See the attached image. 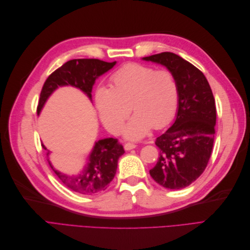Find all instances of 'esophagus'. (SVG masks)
I'll return each instance as SVG.
<instances>
[{
	"instance_id": "obj_1",
	"label": "esophagus",
	"mask_w": 250,
	"mask_h": 250,
	"mask_svg": "<svg viewBox=\"0 0 250 250\" xmlns=\"http://www.w3.org/2000/svg\"><path fill=\"white\" fill-rule=\"evenodd\" d=\"M135 147H137V145H134V144H132V143H126L125 145H124V148H125V150H127V151H129V150H131V149H134Z\"/></svg>"
}]
</instances>
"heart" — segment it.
<instances>
[{
  "instance_id": "b5f03b06",
  "label": "heart",
  "mask_w": 250,
  "mask_h": 250,
  "mask_svg": "<svg viewBox=\"0 0 250 250\" xmlns=\"http://www.w3.org/2000/svg\"><path fill=\"white\" fill-rule=\"evenodd\" d=\"M110 81L111 87L101 86L95 95L100 119L110 132L121 131L131 108L135 115L124 129L131 140L145 137L152 127L162 129L175 117L179 84L171 71L132 62L117 70Z\"/></svg>"
}]
</instances>
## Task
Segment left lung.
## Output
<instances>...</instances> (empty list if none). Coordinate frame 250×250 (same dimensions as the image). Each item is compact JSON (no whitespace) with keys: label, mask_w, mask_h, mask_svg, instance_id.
I'll list each match as a JSON object with an SVG mask.
<instances>
[{"label":"left lung","mask_w":250,"mask_h":250,"mask_svg":"<svg viewBox=\"0 0 250 250\" xmlns=\"http://www.w3.org/2000/svg\"><path fill=\"white\" fill-rule=\"evenodd\" d=\"M143 59L165 65L179 84L176 120L156 139L160 157L149 171L160 186L178 190L194 183L209 161L217 119L214 95L203 73L174 53L163 52Z\"/></svg>","instance_id":"1"}]
</instances>
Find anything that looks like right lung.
Returning a JSON list of instances; mask_svg holds the SVG:
<instances>
[{
  "label": "right lung",
  "mask_w": 250,
  "mask_h": 250,
  "mask_svg": "<svg viewBox=\"0 0 250 250\" xmlns=\"http://www.w3.org/2000/svg\"><path fill=\"white\" fill-rule=\"evenodd\" d=\"M116 62H106L94 58L72 59L53 72L44 81L41 92L37 113H40L49 96L58 86L72 85L78 87L92 99V88L95 80L110 70ZM44 150L47 148L42 145ZM124 148L117 139H104L96 142L88 163L76 176L65 175L50 166L62 183L74 192L94 195L106 190L117 172L118 160L124 154ZM47 155H49V151Z\"/></svg>",
  "instance_id": "1"
}]
</instances>
